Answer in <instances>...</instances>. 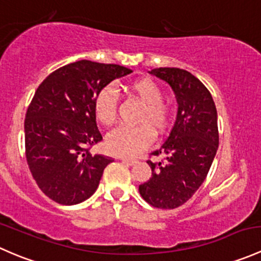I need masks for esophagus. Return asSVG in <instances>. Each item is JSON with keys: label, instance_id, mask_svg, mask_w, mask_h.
<instances>
[{"label": "esophagus", "instance_id": "34e87169", "mask_svg": "<svg viewBox=\"0 0 261 261\" xmlns=\"http://www.w3.org/2000/svg\"><path fill=\"white\" fill-rule=\"evenodd\" d=\"M118 159H120V160H122L123 163H127V164H130V165H134V164H135V163H138V160H136V159H133V158L120 156V158H118Z\"/></svg>", "mask_w": 261, "mask_h": 261}]
</instances>
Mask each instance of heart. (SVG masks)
Masks as SVG:
<instances>
[{
	"mask_svg": "<svg viewBox=\"0 0 261 261\" xmlns=\"http://www.w3.org/2000/svg\"><path fill=\"white\" fill-rule=\"evenodd\" d=\"M128 92L144 103L138 126H121L109 134L106 146L111 152L122 156H135L154 140V130L162 133L169 126L172 111L163 102L159 84L149 78H141L128 84ZM93 109L99 122L111 126L117 114V93L112 87H105L94 97ZM154 128L152 129V127Z\"/></svg>",
	"mask_w": 261,
	"mask_h": 261,
	"instance_id": "1",
	"label": "heart"
}]
</instances>
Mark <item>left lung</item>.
<instances>
[{"label": "left lung", "instance_id": "8db88e82", "mask_svg": "<svg viewBox=\"0 0 261 261\" xmlns=\"http://www.w3.org/2000/svg\"><path fill=\"white\" fill-rule=\"evenodd\" d=\"M150 74L165 81L175 94L177 120L167 140L151 155V178L139 186L141 197L156 208H177L206 179L218 149L217 110L208 89L198 78L179 68H156Z\"/></svg>", "mask_w": 261, "mask_h": 261}]
</instances>
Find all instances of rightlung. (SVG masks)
<instances>
[{"mask_svg":"<svg viewBox=\"0 0 261 261\" xmlns=\"http://www.w3.org/2000/svg\"><path fill=\"white\" fill-rule=\"evenodd\" d=\"M131 72L80 60L53 72L36 89L25 117L26 160L39 188L57 203L88 199L114 162L89 151L102 140L93 102L107 84Z\"/></svg>","mask_w":261,"mask_h":261,"instance_id":"obj_1","label":"right lung"}]
</instances>
